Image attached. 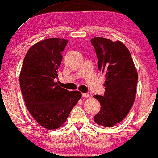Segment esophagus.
<instances>
[{"mask_svg": "<svg viewBox=\"0 0 158 158\" xmlns=\"http://www.w3.org/2000/svg\"><path fill=\"white\" fill-rule=\"evenodd\" d=\"M82 96L84 97V98H85V97H89L90 95L87 94V93H83V94H82Z\"/></svg>", "mask_w": 158, "mask_h": 158, "instance_id": "esophagus-1", "label": "esophagus"}]
</instances>
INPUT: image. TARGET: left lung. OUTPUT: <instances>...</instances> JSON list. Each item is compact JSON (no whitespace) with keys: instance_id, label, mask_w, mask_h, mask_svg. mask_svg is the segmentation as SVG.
Listing matches in <instances>:
<instances>
[{"instance_id":"obj_1","label":"left lung","mask_w":158,"mask_h":158,"mask_svg":"<svg viewBox=\"0 0 158 158\" xmlns=\"http://www.w3.org/2000/svg\"><path fill=\"white\" fill-rule=\"evenodd\" d=\"M98 58V70L105 74V93L94 98L101 103L94 121L99 126L112 127L127 116L135 102L137 71L127 47L120 41L94 37L90 40Z\"/></svg>"}]
</instances>
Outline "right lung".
I'll use <instances>...</instances> for the list:
<instances>
[{"label": "right lung", "instance_id": "obj_1", "mask_svg": "<svg viewBox=\"0 0 158 158\" xmlns=\"http://www.w3.org/2000/svg\"><path fill=\"white\" fill-rule=\"evenodd\" d=\"M68 40L49 38L30 47L19 75L21 90L28 111L36 122L48 130L66 122L82 94L68 91L55 82Z\"/></svg>", "mask_w": 158, "mask_h": 158}]
</instances>
